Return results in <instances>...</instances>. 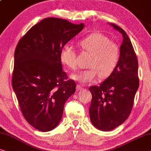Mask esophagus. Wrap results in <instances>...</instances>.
<instances>
[{"label":"esophagus","mask_w":151,"mask_h":151,"mask_svg":"<svg viewBox=\"0 0 151 151\" xmlns=\"http://www.w3.org/2000/svg\"><path fill=\"white\" fill-rule=\"evenodd\" d=\"M82 89H83V86H80V85H77V86H76V90H77V91L81 90Z\"/></svg>","instance_id":"1"}]
</instances>
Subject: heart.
I'll use <instances>...</instances> for the list:
<instances>
[{
    "label": "heart",
    "instance_id": "obj_1",
    "mask_svg": "<svg viewBox=\"0 0 151 151\" xmlns=\"http://www.w3.org/2000/svg\"><path fill=\"white\" fill-rule=\"evenodd\" d=\"M78 45L83 51L91 53L88 61L90 68L72 74V79L86 84L96 80L99 75L101 78H107L114 73L120 60V50L109 37L102 33H91L80 40ZM76 57L71 46L65 44L61 48L60 61L69 69L76 68Z\"/></svg>",
    "mask_w": 151,
    "mask_h": 151
}]
</instances>
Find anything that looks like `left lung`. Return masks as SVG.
Masks as SVG:
<instances>
[{"mask_svg": "<svg viewBox=\"0 0 151 151\" xmlns=\"http://www.w3.org/2000/svg\"><path fill=\"white\" fill-rule=\"evenodd\" d=\"M111 26L122 35L119 63L113 73L99 86L90 88L92 99L89 109L92 124L109 131L122 124L130 114L139 87L138 62L126 32L116 24Z\"/></svg>", "mask_w": 151, "mask_h": 151, "instance_id": "left-lung-1", "label": "left lung"}]
</instances>
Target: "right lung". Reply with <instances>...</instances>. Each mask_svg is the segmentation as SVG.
<instances>
[{"mask_svg": "<svg viewBox=\"0 0 151 151\" xmlns=\"http://www.w3.org/2000/svg\"><path fill=\"white\" fill-rule=\"evenodd\" d=\"M64 19L47 18L27 31L14 53L12 87L26 120L37 130L55 129L76 83L62 70L60 51L83 30Z\"/></svg>", "mask_w": 151, "mask_h": 151, "instance_id": "add662e5", "label": "right lung"}]
</instances>
